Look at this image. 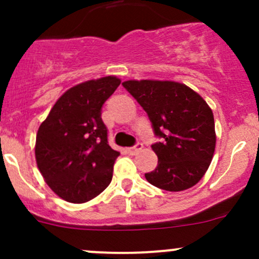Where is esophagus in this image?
Segmentation results:
<instances>
[{
  "instance_id": "34e87169",
  "label": "esophagus",
  "mask_w": 259,
  "mask_h": 259,
  "mask_svg": "<svg viewBox=\"0 0 259 259\" xmlns=\"http://www.w3.org/2000/svg\"><path fill=\"white\" fill-rule=\"evenodd\" d=\"M143 149V144L142 143H137L134 146H130V148H127V153L130 154V155H135V154L138 153V151H140Z\"/></svg>"
}]
</instances>
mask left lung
Listing matches in <instances>:
<instances>
[{
    "instance_id": "obj_1",
    "label": "left lung",
    "mask_w": 259,
    "mask_h": 259,
    "mask_svg": "<svg viewBox=\"0 0 259 259\" xmlns=\"http://www.w3.org/2000/svg\"><path fill=\"white\" fill-rule=\"evenodd\" d=\"M122 86L137 99L161 143L155 170L145 174L154 187L182 192L197 184L210 165L215 149L213 111L204 99L176 81L127 80Z\"/></svg>"
}]
</instances>
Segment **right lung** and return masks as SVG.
<instances>
[{
    "label": "right lung",
    "mask_w": 259,
    "mask_h": 259,
    "mask_svg": "<svg viewBox=\"0 0 259 259\" xmlns=\"http://www.w3.org/2000/svg\"><path fill=\"white\" fill-rule=\"evenodd\" d=\"M120 82L116 76H105L72 86L38 127L37 168L52 192L66 202H89L110 184L120 153L109 145L101 108Z\"/></svg>",
    "instance_id": "obj_1"
}]
</instances>
